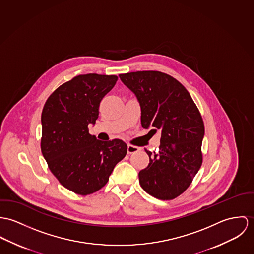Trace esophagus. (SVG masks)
Masks as SVG:
<instances>
[{
  "mask_svg": "<svg viewBox=\"0 0 254 254\" xmlns=\"http://www.w3.org/2000/svg\"><path fill=\"white\" fill-rule=\"evenodd\" d=\"M140 150L139 147H136V146H133V145H130L128 144L127 145V154H133V153H136Z\"/></svg>",
  "mask_w": 254,
  "mask_h": 254,
  "instance_id": "obj_1",
  "label": "esophagus"
}]
</instances>
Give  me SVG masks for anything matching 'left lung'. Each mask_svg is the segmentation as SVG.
I'll return each instance as SVG.
<instances>
[{"mask_svg": "<svg viewBox=\"0 0 254 254\" xmlns=\"http://www.w3.org/2000/svg\"><path fill=\"white\" fill-rule=\"evenodd\" d=\"M140 105L141 125L161 132L159 152L145 149L150 163L139 171V183L153 197H178L191 184L202 163L204 126L188 90L177 80L159 71L119 75Z\"/></svg>", "mask_w": 254, "mask_h": 254, "instance_id": "obj_1", "label": "left lung"}]
</instances>
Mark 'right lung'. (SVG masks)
Masks as SVG:
<instances>
[{"mask_svg":"<svg viewBox=\"0 0 254 254\" xmlns=\"http://www.w3.org/2000/svg\"><path fill=\"white\" fill-rule=\"evenodd\" d=\"M117 81L114 75L77 76L57 87L44 106L43 156L60 184L76 194L101 189L127 155L124 141L98 140L87 128L95 124L100 102Z\"/></svg>","mask_w":254,"mask_h":254,"instance_id":"right-lung-1","label":"right lung"}]
</instances>
